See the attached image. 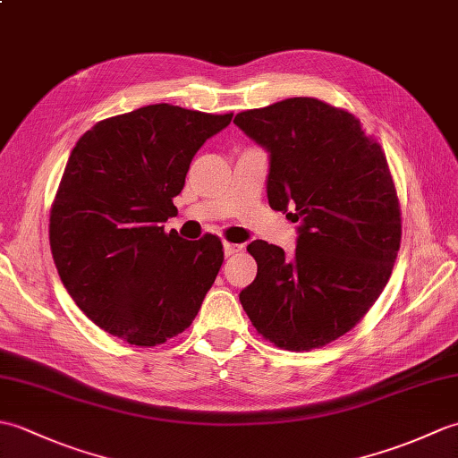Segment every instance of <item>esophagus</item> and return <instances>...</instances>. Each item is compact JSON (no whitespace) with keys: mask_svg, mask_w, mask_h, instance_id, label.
Returning <instances> with one entry per match:
<instances>
[{"mask_svg":"<svg viewBox=\"0 0 458 458\" xmlns=\"http://www.w3.org/2000/svg\"><path fill=\"white\" fill-rule=\"evenodd\" d=\"M238 251H242V246H240V244H232V242H224V254H226V256H234V254H238Z\"/></svg>","mask_w":458,"mask_h":458,"instance_id":"esophagus-1","label":"esophagus"}]
</instances>
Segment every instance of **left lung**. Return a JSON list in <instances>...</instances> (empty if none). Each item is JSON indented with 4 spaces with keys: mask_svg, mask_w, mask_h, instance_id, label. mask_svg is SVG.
<instances>
[{
    "mask_svg": "<svg viewBox=\"0 0 458 458\" xmlns=\"http://www.w3.org/2000/svg\"><path fill=\"white\" fill-rule=\"evenodd\" d=\"M234 123L269 153L267 200L301 222L293 256L256 240L242 289L251 325L279 348L313 350L354 328L392 276L402 210L386 153L350 112L287 98Z\"/></svg>",
    "mask_w": 458,
    "mask_h": 458,
    "instance_id": "obj_1",
    "label": "left lung"
}]
</instances>
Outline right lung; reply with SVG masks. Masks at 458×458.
Segmentation results:
<instances>
[{"instance_id": "right-lung-1", "label": "right lung", "mask_w": 458, "mask_h": 458, "mask_svg": "<svg viewBox=\"0 0 458 458\" xmlns=\"http://www.w3.org/2000/svg\"><path fill=\"white\" fill-rule=\"evenodd\" d=\"M234 114L151 104L76 141L51 208L58 276L82 313L135 346L189 328L224 261L218 236L165 232L189 165Z\"/></svg>"}]
</instances>
